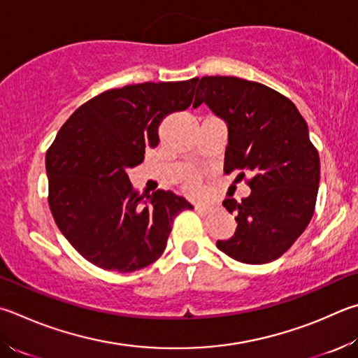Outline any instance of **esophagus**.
Returning a JSON list of instances; mask_svg holds the SVG:
<instances>
[{
  "label": "esophagus",
  "instance_id": "esophagus-1",
  "mask_svg": "<svg viewBox=\"0 0 358 358\" xmlns=\"http://www.w3.org/2000/svg\"><path fill=\"white\" fill-rule=\"evenodd\" d=\"M214 210L213 205H205V203H199L196 205V211L201 213V214H210Z\"/></svg>",
  "mask_w": 358,
  "mask_h": 358
}]
</instances>
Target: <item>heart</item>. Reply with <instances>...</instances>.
<instances>
[{"label": "heart", "instance_id": "obj_1", "mask_svg": "<svg viewBox=\"0 0 358 358\" xmlns=\"http://www.w3.org/2000/svg\"><path fill=\"white\" fill-rule=\"evenodd\" d=\"M194 185H196V181L191 180V181H189V187H194Z\"/></svg>", "mask_w": 358, "mask_h": 358}]
</instances>
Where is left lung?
<instances>
[{
    "label": "left lung",
    "mask_w": 358,
    "mask_h": 358,
    "mask_svg": "<svg viewBox=\"0 0 358 358\" xmlns=\"http://www.w3.org/2000/svg\"><path fill=\"white\" fill-rule=\"evenodd\" d=\"M194 108L201 103L227 123L224 172L239 171L250 196L222 205L235 214L236 231L216 245L247 264L282 257L313 216L320 187V155L294 103L264 84L235 76L197 80Z\"/></svg>",
    "instance_id": "8db88e82"
}]
</instances>
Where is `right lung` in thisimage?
<instances>
[{
  "label": "right lung",
  "instance_id": "1",
  "mask_svg": "<svg viewBox=\"0 0 358 358\" xmlns=\"http://www.w3.org/2000/svg\"><path fill=\"white\" fill-rule=\"evenodd\" d=\"M197 78L106 90L70 115L45 157L48 203L73 249L106 271L133 272L161 257L173 219L192 210L158 189L139 196L128 169L159 144L164 117L191 106Z\"/></svg>",
  "mask_w": 358,
  "mask_h": 358
}]
</instances>
